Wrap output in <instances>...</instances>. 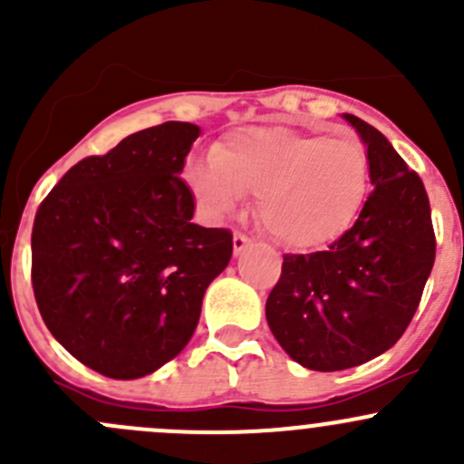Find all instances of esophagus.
Here are the masks:
<instances>
[{
    "label": "esophagus",
    "instance_id": "1",
    "mask_svg": "<svg viewBox=\"0 0 464 464\" xmlns=\"http://www.w3.org/2000/svg\"><path fill=\"white\" fill-rule=\"evenodd\" d=\"M249 246H251L249 236H245V233H240V231L233 233V254H236V256L245 254V251L249 249Z\"/></svg>",
    "mask_w": 464,
    "mask_h": 464
}]
</instances>
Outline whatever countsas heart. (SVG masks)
<instances>
[{
  "mask_svg": "<svg viewBox=\"0 0 464 464\" xmlns=\"http://www.w3.org/2000/svg\"><path fill=\"white\" fill-rule=\"evenodd\" d=\"M210 215H227L258 195V219L287 249H316L357 219L371 186V159L357 137L292 128H242L190 170Z\"/></svg>",
  "mask_w": 464,
  "mask_h": 464,
  "instance_id": "b5f03b06",
  "label": "heart"
}]
</instances>
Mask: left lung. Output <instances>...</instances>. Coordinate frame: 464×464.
<instances>
[{
    "label": "left lung",
    "mask_w": 464,
    "mask_h": 464,
    "mask_svg": "<svg viewBox=\"0 0 464 464\" xmlns=\"http://www.w3.org/2000/svg\"><path fill=\"white\" fill-rule=\"evenodd\" d=\"M366 143L371 184L357 222L325 251L283 256L266 323L285 353L310 371L362 366L400 341L433 269L427 188L388 139L343 114Z\"/></svg>",
    "instance_id": "8db88e82"
}]
</instances>
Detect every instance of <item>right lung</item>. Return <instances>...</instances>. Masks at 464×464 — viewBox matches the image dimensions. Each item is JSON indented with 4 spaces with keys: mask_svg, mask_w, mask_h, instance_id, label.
<instances>
[{
    "mask_svg": "<svg viewBox=\"0 0 464 464\" xmlns=\"http://www.w3.org/2000/svg\"><path fill=\"white\" fill-rule=\"evenodd\" d=\"M193 123L154 125L78 161L42 199L31 283L51 334L92 371L150 375L198 327L206 287L233 254L228 228L193 224L179 172Z\"/></svg>",
    "mask_w": 464,
    "mask_h": 464,
    "instance_id": "1",
    "label": "right lung"
}]
</instances>
